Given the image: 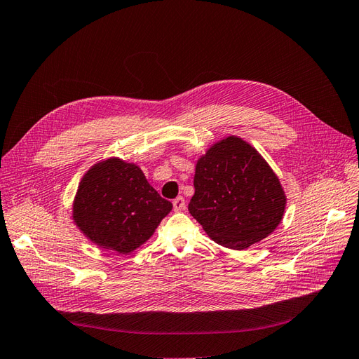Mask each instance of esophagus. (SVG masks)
Listing matches in <instances>:
<instances>
[{"mask_svg":"<svg viewBox=\"0 0 359 359\" xmlns=\"http://www.w3.org/2000/svg\"><path fill=\"white\" fill-rule=\"evenodd\" d=\"M172 208H175V211H182L184 208V198L177 196L176 200L172 201Z\"/></svg>","mask_w":359,"mask_h":359,"instance_id":"34e87169","label":"esophagus"}]
</instances>
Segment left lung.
Instances as JSON below:
<instances>
[{"mask_svg": "<svg viewBox=\"0 0 359 359\" xmlns=\"http://www.w3.org/2000/svg\"><path fill=\"white\" fill-rule=\"evenodd\" d=\"M189 213L215 243L245 250L284 217L287 195L259 151L240 136L215 142L195 164Z\"/></svg>", "mask_w": 359, "mask_h": 359, "instance_id": "8db88e82", "label": "left lung"}]
</instances>
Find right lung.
Instances as JSON below:
<instances>
[{"label": "right lung", "instance_id": "1", "mask_svg": "<svg viewBox=\"0 0 359 359\" xmlns=\"http://www.w3.org/2000/svg\"><path fill=\"white\" fill-rule=\"evenodd\" d=\"M171 208L137 164L109 156L79 180L71 217L95 245L128 255L149 240Z\"/></svg>", "mask_w": 359, "mask_h": 359}]
</instances>
